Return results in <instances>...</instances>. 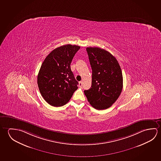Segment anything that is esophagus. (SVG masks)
<instances>
[{
  "label": "esophagus",
  "instance_id": "obj_1",
  "mask_svg": "<svg viewBox=\"0 0 161 161\" xmlns=\"http://www.w3.org/2000/svg\"><path fill=\"white\" fill-rule=\"evenodd\" d=\"M82 86V82L80 81L79 82V87H81V88Z\"/></svg>",
  "mask_w": 161,
  "mask_h": 161
}]
</instances>
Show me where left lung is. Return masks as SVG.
<instances>
[{
    "label": "left lung",
    "instance_id": "8db88e82",
    "mask_svg": "<svg viewBox=\"0 0 161 161\" xmlns=\"http://www.w3.org/2000/svg\"><path fill=\"white\" fill-rule=\"evenodd\" d=\"M92 69L91 88L84 90L90 104L97 110L109 108L119 98L123 87L121 69L116 58L97 47L86 48Z\"/></svg>",
    "mask_w": 161,
    "mask_h": 161
}]
</instances>
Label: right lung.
<instances>
[{"label": "right lung", "instance_id": "right-lung-1", "mask_svg": "<svg viewBox=\"0 0 161 161\" xmlns=\"http://www.w3.org/2000/svg\"><path fill=\"white\" fill-rule=\"evenodd\" d=\"M80 47L63 45L52 50L42 62L37 75V85L44 100L51 106L68 103L78 89L70 64Z\"/></svg>", "mask_w": 161, "mask_h": 161}]
</instances>
